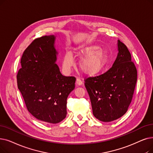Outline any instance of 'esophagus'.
I'll return each mask as SVG.
<instances>
[{
  "label": "esophagus",
  "mask_w": 153,
  "mask_h": 153,
  "mask_svg": "<svg viewBox=\"0 0 153 153\" xmlns=\"http://www.w3.org/2000/svg\"><path fill=\"white\" fill-rule=\"evenodd\" d=\"M76 85H82V81L80 79L77 78V79H76Z\"/></svg>",
  "instance_id": "1"
}]
</instances>
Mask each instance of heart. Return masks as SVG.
Returning a JSON list of instances; mask_svg holds the SVG:
<instances>
[{"instance_id": "obj_1", "label": "heart", "mask_w": 153, "mask_h": 153, "mask_svg": "<svg viewBox=\"0 0 153 153\" xmlns=\"http://www.w3.org/2000/svg\"><path fill=\"white\" fill-rule=\"evenodd\" d=\"M96 45H81L75 48L74 53L79 59V68L85 75L93 76L100 73L106 67L108 61V52L105 49H99ZM74 65V57L70 51L65 52L63 58V66L69 69Z\"/></svg>"}]
</instances>
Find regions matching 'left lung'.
I'll use <instances>...</instances> for the list:
<instances>
[{
    "label": "left lung",
    "instance_id": "1",
    "mask_svg": "<svg viewBox=\"0 0 153 153\" xmlns=\"http://www.w3.org/2000/svg\"><path fill=\"white\" fill-rule=\"evenodd\" d=\"M118 53L112 68L104 74L85 80L93 115L111 122L122 117L131 102L137 81V70L128 48L117 41Z\"/></svg>",
    "mask_w": 153,
    "mask_h": 153
}]
</instances>
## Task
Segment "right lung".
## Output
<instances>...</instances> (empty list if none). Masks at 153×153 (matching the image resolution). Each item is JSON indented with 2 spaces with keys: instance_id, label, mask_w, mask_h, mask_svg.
Segmentation results:
<instances>
[{
  "instance_id": "right-lung-1",
  "label": "right lung",
  "mask_w": 153,
  "mask_h": 153,
  "mask_svg": "<svg viewBox=\"0 0 153 153\" xmlns=\"http://www.w3.org/2000/svg\"><path fill=\"white\" fill-rule=\"evenodd\" d=\"M56 37L35 39L24 52L17 75L18 89L30 113L40 121L56 124L66 117L67 99L76 78L63 76L56 64Z\"/></svg>"
}]
</instances>
